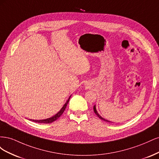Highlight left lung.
<instances>
[{"label": "left lung", "instance_id": "1", "mask_svg": "<svg viewBox=\"0 0 159 159\" xmlns=\"http://www.w3.org/2000/svg\"><path fill=\"white\" fill-rule=\"evenodd\" d=\"M93 111H94V112H95V113L98 115V117L100 119H102V120H103V121H107V122H110L109 121H107V120H106V119H103V117H102L100 116V115L98 114V111H97V110H96V108H95V105H94L93 106Z\"/></svg>", "mask_w": 159, "mask_h": 159}]
</instances>
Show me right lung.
<instances>
[{
	"label": "right lung",
	"instance_id": "add662e5",
	"mask_svg": "<svg viewBox=\"0 0 159 159\" xmlns=\"http://www.w3.org/2000/svg\"><path fill=\"white\" fill-rule=\"evenodd\" d=\"M70 98L68 99V101H67V102L64 104L63 107L61 109V110L60 111L57 113L56 115H55L54 116H53L52 117L46 119H43V120H32V119L31 120H32V121H33L36 122V123H52L53 121H56V120H57V119H58L61 116V115H62V113H64V111L65 109H66V107L67 106V105H68V103L69 102Z\"/></svg>",
	"mask_w": 159,
	"mask_h": 159
}]
</instances>
